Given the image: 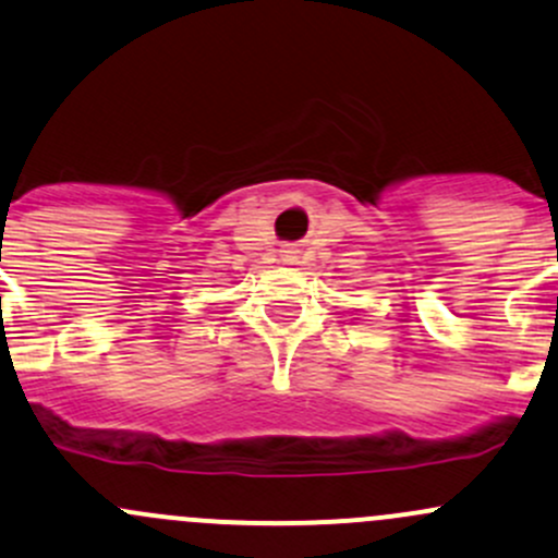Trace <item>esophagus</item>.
Here are the masks:
<instances>
[{"mask_svg":"<svg viewBox=\"0 0 558 558\" xmlns=\"http://www.w3.org/2000/svg\"><path fill=\"white\" fill-rule=\"evenodd\" d=\"M296 254H299V251L294 248V245H283V248H280V259H283L286 264L296 262Z\"/></svg>","mask_w":558,"mask_h":558,"instance_id":"esophagus-1","label":"esophagus"}]
</instances>
